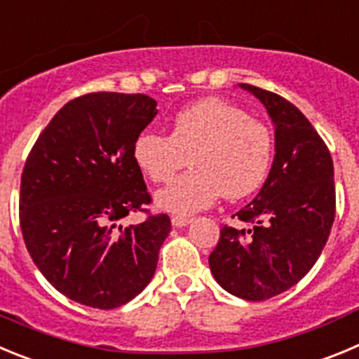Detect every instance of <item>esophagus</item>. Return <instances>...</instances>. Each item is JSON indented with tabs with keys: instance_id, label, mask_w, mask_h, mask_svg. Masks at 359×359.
<instances>
[{
	"instance_id": "obj_1",
	"label": "esophagus",
	"mask_w": 359,
	"mask_h": 359,
	"mask_svg": "<svg viewBox=\"0 0 359 359\" xmlns=\"http://www.w3.org/2000/svg\"><path fill=\"white\" fill-rule=\"evenodd\" d=\"M172 224L175 225V227H186L187 224H191V218L189 216H182V215H175L172 218Z\"/></svg>"
}]
</instances>
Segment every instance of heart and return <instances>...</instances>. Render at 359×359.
<instances>
[{
	"label": "heart",
	"instance_id": "1",
	"mask_svg": "<svg viewBox=\"0 0 359 359\" xmlns=\"http://www.w3.org/2000/svg\"><path fill=\"white\" fill-rule=\"evenodd\" d=\"M132 156L156 184L173 179L187 159L193 170L161 189L156 202L164 211L191 215L219 195L238 200L257 191L272 166L273 134L240 105L208 96L173 116L170 135H137Z\"/></svg>",
	"mask_w": 359,
	"mask_h": 359
}]
</instances>
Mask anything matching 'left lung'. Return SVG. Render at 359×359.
Returning a JSON list of instances; mask_svg holds the SVG:
<instances>
[{"label": "left lung", "mask_w": 359, "mask_h": 359, "mask_svg": "<svg viewBox=\"0 0 359 359\" xmlns=\"http://www.w3.org/2000/svg\"><path fill=\"white\" fill-rule=\"evenodd\" d=\"M240 87L272 118L276 157L256 198L234 215L250 229L224 225L209 268L232 295L266 300L292 288L320 257L337 211L334 170L327 144L293 103L250 83Z\"/></svg>", "instance_id": "obj_1"}]
</instances>
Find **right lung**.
Listing matches in <instances>:
<instances>
[{"label": "right lung", "mask_w": 359, "mask_h": 359, "mask_svg": "<svg viewBox=\"0 0 359 359\" xmlns=\"http://www.w3.org/2000/svg\"><path fill=\"white\" fill-rule=\"evenodd\" d=\"M147 95L89 93L71 100L27 157L19 224L34 263L67 299L98 309L127 304L156 273L170 216L150 215L135 137L157 114ZM144 222L123 228L128 212Z\"/></svg>", "instance_id": "right-lung-1"}]
</instances>
